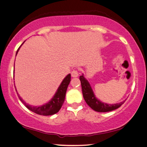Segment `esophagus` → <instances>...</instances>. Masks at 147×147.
Returning <instances> with one entry per match:
<instances>
[{
  "label": "esophagus",
  "instance_id": "obj_1",
  "mask_svg": "<svg viewBox=\"0 0 147 147\" xmlns=\"http://www.w3.org/2000/svg\"><path fill=\"white\" fill-rule=\"evenodd\" d=\"M71 75L73 77H78V71H76V70H73V71H72Z\"/></svg>",
  "mask_w": 147,
  "mask_h": 147
}]
</instances>
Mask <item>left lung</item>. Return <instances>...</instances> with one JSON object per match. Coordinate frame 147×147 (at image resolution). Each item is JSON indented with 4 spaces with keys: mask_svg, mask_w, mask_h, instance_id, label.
<instances>
[{
    "mask_svg": "<svg viewBox=\"0 0 147 147\" xmlns=\"http://www.w3.org/2000/svg\"><path fill=\"white\" fill-rule=\"evenodd\" d=\"M80 80L81 82V86H82L83 97H84L85 102L92 109L96 111L108 112V111H113L114 109L119 108L125 102V100H123L121 102L114 104H109L102 102L96 97L90 84L86 78L84 77L83 74L80 76Z\"/></svg>",
    "mask_w": 147,
    "mask_h": 147,
    "instance_id": "1",
    "label": "left lung"
}]
</instances>
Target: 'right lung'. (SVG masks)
Returning a JSON list of instances; mask_svg holds the SVG:
<instances>
[{
  "mask_svg": "<svg viewBox=\"0 0 147 147\" xmlns=\"http://www.w3.org/2000/svg\"><path fill=\"white\" fill-rule=\"evenodd\" d=\"M23 43L20 45V47L18 48V49L17 50L16 56L18 54V53L20 48L21 46L23 45ZM70 81H71V74H69L65 76L64 79L63 80L62 82H61L55 94V95L53 96L51 99L47 103L42 105V106H31V105L28 104L26 102H25L24 100H23L22 98L18 95L19 99L20 100V101L25 105L26 108L29 109L30 111H33V112L37 113V114L42 115H51L55 114V113H57L58 111L60 110V109L63 106V103H64L67 87L69 86ZM16 91L17 92L16 88ZM17 94H18V92Z\"/></svg>",
  "mask_w": 147,
  "mask_h": 147,
  "instance_id": "1",
  "label": "right lung"
}]
</instances>
